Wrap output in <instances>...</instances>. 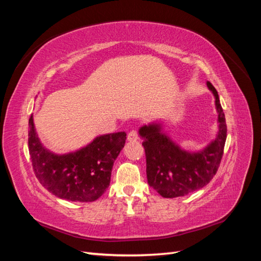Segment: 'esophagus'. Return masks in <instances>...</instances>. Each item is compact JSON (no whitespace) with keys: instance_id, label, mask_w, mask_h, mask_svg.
I'll list each match as a JSON object with an SVG mask.
<instances>
[{"instance_id":"1","label":"esophagus","mask_w":261,"mask_h":261,"mask_svg":"<svg viewBox=\"0 0 261 261\" xmlns=\"http://www.w3.org/2000/svg\"><path fill=\"white\" fill-rule=\"evenodd\" d=\"M138 140V132L132 130L127 134V141H137Z\"/></svg>"}]
</instances>
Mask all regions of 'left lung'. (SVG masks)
<instances>
[{
    "instance_id": "8db88e82",
    "label": "left lung",
    "mask_w": 261,
    "mask_h": 261,
    "mask_svg": "<svg viewBox=\"0 0 261 261\" xmlns=\"http://www.w3.org/2000/svg\"><path fill=\"white\" fill-rule=\"evenodd\" d=\"M208 90L215 98L218 111V135L198 151L184 150L170 139L160 122L140 127L147 160L149 186L166 198L185 196L207 185L218 171L226 140V124L218 92L210 82Z\"/></svg>"
}]
</instances>
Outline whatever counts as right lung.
<instances>
[{
  "label": "right lung",
  "mask_w": 261,
  "mask_h": 261,
  "mask_svg": "<svg viewBox=\"0 0 261 261\" xmlns=\"http://www.w3.org/2000/svg\"><path fill=\"white\" fill-rule=\"evenodd\" d=\"M125 139L123 131L98 136L79 150L58 154L42 145L32 114L29 119L28 146L36 177L55 196L71 202H94L103 195Z\"/></svg>",
  "instance_id": "1"
}]
</instances>
